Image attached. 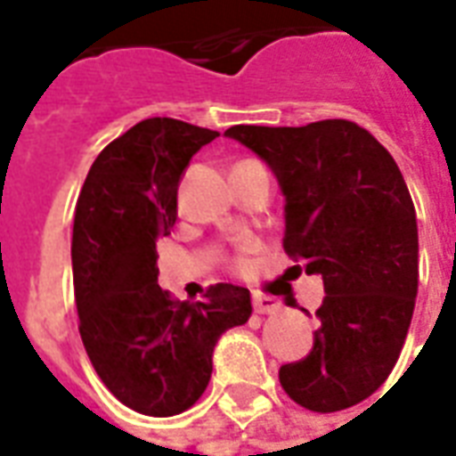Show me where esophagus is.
Returning a JSON list of instances; mask_svg holds the SVG:
<instances>
[{"mask_svg": "<svg viewBox=\"0 0 456 456\" xmlns=\"http://www.w3.org/2000/svg\"><path fill=\"white\" fill-rule=\"evenodd\" d=\"M278 307L281 305H278L276 297L266 296V293H254V310L258 315H271V313H276Z\"/></svg>", "mask_w": 456, "mask_h": 456, "instance_id": "esophagus-1", "label": "esophagus"}]
</instances>
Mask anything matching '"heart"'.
<instances>
[{"instance_id":"1","label":"heart","mask_w":456,"mask_h":456,"mask_svg":"<svg viewBox=\"0 0 456 456\" xmlns=\"http://www.w3.org/2000/svg\"><path fill=\"white\" fill-rule=\"evenodd\" d=\"M251 244L248 247H244L239 254H234V256L229 258V266L234 268V271H239V273H244V271H248V266H251V261H248V251H251Z\"/></svg>"}]
</instances>
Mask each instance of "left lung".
Returning a JSON list of instances; mask_svg holds the SVG:
<instances>
[{"label":"left lung","mask_w":456,"mask_h":456,"mask_svg":"<svg viewBox=\"0 0 456 456\" xmlns=\"http://www.w3.org/2000/svg\"><path fill=\"white\" fill-rule=\"evenodd\" d=\"M258 153L286 195L283 248L317 273L313 352L281 366L283 391L307 411L366 401L401 356L418 296V222L401 168L349 119L224 131Z\"/></svg>","instance_id":"obj_1"}]
</instances>
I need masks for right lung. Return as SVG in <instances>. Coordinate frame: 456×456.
I'll use <instances>...</instances> for the list:
<instances>
[{"mask_svg": "<svg viewBox=\"0 0 456 456\" xmlns=\"http://www.w3.org/2000/svg\"><path fill=\"white\" fill-rule=\"evenodd\" d=\"M217 136L168 117L139 121L94 159L75 205L73 286L85 352L117 401L153 418L198 403L217 339L251 317L247 288L217 283L202 303H180L159 286L156 239L175 224L180 175Z\"/></svg>", "mask_w": 456, "mask_h": 456, "instance_id": "right-lung-1", "label": "right lung"}]
</instances>
